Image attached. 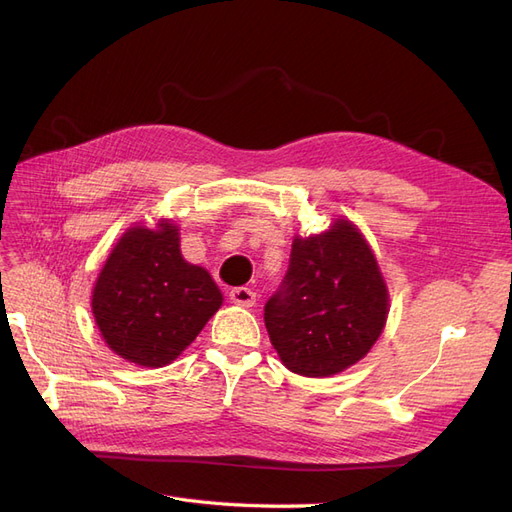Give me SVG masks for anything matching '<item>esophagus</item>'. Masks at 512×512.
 I'll list each match as a JSON object with an SVG mask.
<instances>
[{
  "instance_id": "obj_1",
  "label": "esophagus",
  "mask_w": 512,
  "mask_h": 512,
  "mask_svg": "<svg viewBox=\"0 0 512 512\" xmlns=\"http://www.w3.org/2000/svg\"><path fill=\"white\" fill-rule=\"evenodd\" d=\"M230 301L235 305H243V307H252L256 303V292H252L250 288H232L230 290Z\"/></svg>"
}]
</instances>
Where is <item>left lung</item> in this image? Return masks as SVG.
<instances>
[{
	"label": "left lung",
	"mask_w": 512,
	"mask_h": 512,
	"mask_svg": "<svg viewBox=\"0 0 512 512\" xmlns=\"http://www.w3.org/2000/svg\"><path fill=\"white\" fill-rule=\"evenodd\" d=\"M389 294L363 235L339 220L318 237H297L288 271L265 303V324L294 374L324 378L361 361L380 337Z\"/></svg>",
	"instance_id": "1"
}]
</instances>
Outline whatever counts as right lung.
<instances>
[{"label": "right lung", "instance_id": "add662e5", "mask_svg": "<svg viewBox=\"0 0 512 512\" xmlns=\"http://www.w3.org/2000/svg\"><path fill=\"white\" fill-rule=\"evenodd\" d=\"M222 305V292L179 252L173 224L130 228L94 288V316L113 352L143 367H164L188 348Z\"/></svg>", "mask_w": 512, "mask_h": 512}]
</instances>
